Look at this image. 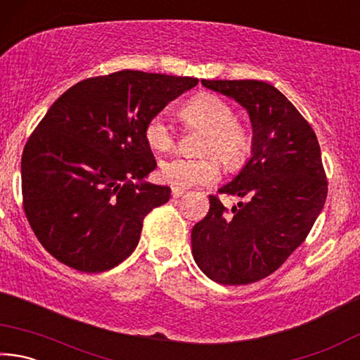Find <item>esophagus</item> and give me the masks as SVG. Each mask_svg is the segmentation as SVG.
I'll return each mask as SVG.
<instances>
[{"instance_id":"esophagus-1","label":"esophagus","mask_w":360,"mask_h":360,"mask_svg":"<svg viewBox=\"0 0 360 360\" xmlns=\"http://www.w3.org/2000/svg\"><path fill=\"white\" fill-rule=\"evenodd\" d=\"M184 193H186L184 188H178V187H173V188H172L173 198H179V197H182V195H184Z\"/></svg>"}]
</instances>
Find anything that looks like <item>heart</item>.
I'll list each match as a JSON object with an SVG mask.
<instances>
[{"label":"heart","mask_w":360,"mask_h":360,"mask_svg":"<svg viewBox=\"0 0 360 360\" xmlns=\"http://www.w3.org/2000/svg\"><path fill=\"white\" fill-rule=\"evenodd\" d=\"M181 117L191 129L206 131L202 154L216 155L225 168L238 169L251 157L254 150L251 127L236 120L233 108L221 96L208 92L195 95L181 108ZM144 139L155 152L174 149L176 135L165 112H157L148 120ZM212 156L169 158L160 163L158 176L163 182L178 188L206 184L219 174L217 160Z\"/></svg>","instance_id":"b5f03b06"}]
</instances>
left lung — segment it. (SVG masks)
Wrapping results in <instances>:
<instances>
[{"label":"left lung","instance_id":"1","mask_svg":"<svg viewBox=\"0 0 360 360\" xmlns=\"http://www.w3.org/2000/svg\"><path fill=\"white\" fill-rule=\"evenodd\" d=\"M233 98L252 124V155L219 193L246 202L227 210L210 195V211L192 229V254L206 276L225 285L264 279L307 238L327 198L321 148L297 108L264 81H206Z\"/></svg>","mask_w":360,"mask_h":360}]
</instances>
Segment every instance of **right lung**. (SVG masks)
Here are the masks:
<instances>
[{"mask_svg":"<svg viewBox=\"0 0 360 360\" xmlns=\"http://www.w3.org/2000/svg\"><path fill=\"white\" fill-rule=\"evenodd\" d=\"M197 84L124 70L84 79L49 108L20 167L23 210L49 254L100 273L135 251L144 217L172 193L143 181L157 167L144 127Z\"/></svg>","mask_w":360,"mask_h":360,"instance_id":"1","label":"right lung"}]
</instances>
